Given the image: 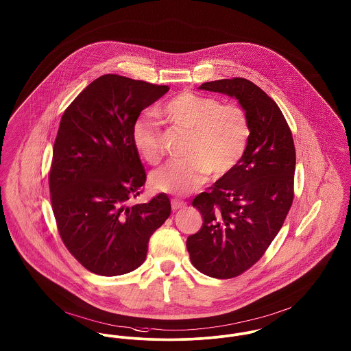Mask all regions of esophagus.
Segmentation results:
<instances>
[{
    "mask_svg": "<svg viewBox=\"0 0 351 351\" xmlns=\"http://www.w3.org/2000/svg\"><path fill=\"white\" fill-rule=\"evenodd\" d=\"M186 206V202L184 201H180V199H171V209L174 211L180 210V209H184Z\"/></svg>",
    "mask_w": 351,
    "mask_h": 351,
    "instance_id": "obj_1",
    "label": "esophagus"
}]
</instances>
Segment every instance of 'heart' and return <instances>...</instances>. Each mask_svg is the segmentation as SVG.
<instances>
[{
	"mask_svg": "<svg viewBox=\"0 0 351 351\" xmlns=\"http://www.w3.org/2000/svg\"><path fill=\"white\" fill-rule=\"evenodd\" d=\"M161 113L170 122L189 132L185 160H173L150 176L154 190L185 195L202 185L210 173L214 180L229 174L241 161L249 142V122L237 105H222L219 99L182 92L169 99ZM132 140L141 157L149 164L162 157L161 133L150 118H138Z\"/></svg>",
	"mask_w": 351,
	"mask_h": 351,
	"instance_id": "1",
	"label": "heart"
}]
</instances>
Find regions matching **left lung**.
Segmentation results:
<instances>
[{"label":"left lung","instance_id":"1","mask_svg":"<svg viewBox=\"0 0 351 351\" xmlns=\"http://www.w3.org/2000/svg\"><path fill=\"white\" fill-rule=\"evenodd\" d=\"M199 90L235 98L249 122V142L233 170L193 199L201 229L189 235L190 261L201 273L233 278L263 256L293 204L295 147L278 105L245 78L202 84Z\"/></svg>","mask_w":351,"mask_h":351}]
</instances>
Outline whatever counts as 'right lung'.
I'll use <instances>...</instances> for the list:
<instances>
[{"mask_svg":"<svg viewBox=\"0 0 351 351\" xmlns=\"http://www.w3.org/2000/svg\"><path fill=\"white\" fill-rule=\"evenodd\" d=\"M167 92L166 85L105 74L61 118L49 174L51 208L65 246L94 274L140 267L150 237L170 215L165 193L130 204L146 181L132 130L141 112Z\"/></svg>","mask_w":351,"mask_h":351,"instance_id":"1","label":"right lung"}]
</instances>
